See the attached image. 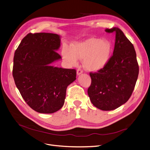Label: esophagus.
<instances>
[{
  "instance_id": "1",
  "label": "esophagus",
  "mask_w": 150,
  "mask_h": 150,
  "mask_svg": "<svg viewBox=\"0 0 150 150\" xmlns=\"http://www.w3.org/2000/svg\"><path fill=\"white\" fill-rule=\"evenodd\" d=\"M83 73V70H81V69H77V70H76V75H80V74H81Z\"/></svg>"
}]
</instances>
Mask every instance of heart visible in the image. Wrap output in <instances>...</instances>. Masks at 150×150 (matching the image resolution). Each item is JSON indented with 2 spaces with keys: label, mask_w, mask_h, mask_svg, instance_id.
<instances>
[{
  "label": "heart",
  "mask_w": 150,
  "mask_h": 150,
  "mask_svg": "<svg viewBox=\"0 0 150 150\" xmlns=\"http://www.w3.org/2000/svg\"><path fill=\"white\" fill-rule=\"evenodd\" d=\"M112 52L110 42L106 40L90 38L75 43L71 48L64 47L62 51L64 60L70 65H75L78 59H84L86 70L97 71L103 69L109 62Z\"/></svg>",
  "instance_id": "1"
}]
</instances>
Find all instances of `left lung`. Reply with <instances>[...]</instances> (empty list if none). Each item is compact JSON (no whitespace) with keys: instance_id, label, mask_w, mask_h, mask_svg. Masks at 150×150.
Here are the masks:
<instances>
[{"instance_id":"left-lung-1","label":"left lung","mask_w":150,"mask_h":150,"mask_svg":"<svg viewBox=\"0 0 150 150\" xmlns=\"http://www.w3.org/2000/svg\"><path fill=\"white\" fill-rule=\"evenodd\" d=\"M115 33L113 55L97 73L90 72L88 89L91 102L103 110H111L125 104L131 96L138 79L139 67L134 46L118 28L106 29Z\"/></svg>"}]
</instances>
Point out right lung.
<instances>
[{
    "label": "right lung",
    "instance_id": "add662e5",
    "mask_svg": "<svg viewBox=\"0 0 150 150\" xmlns=\"http://www.w3.org/2000/svg\"><path fill=\"white\" fill-rule=\"evenodd\" d=\"M60 46L57 34L29 33L15 51V83L25 102L38 112L51 114L62 108L67 88L76 80V70L51 65L61 59L56 52Z\"/></svg>",
    "mask_w": 150,
    "mask_h": 150
}]
</instances>
